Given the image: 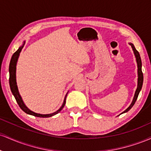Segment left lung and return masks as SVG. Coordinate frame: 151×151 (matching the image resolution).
I'll return each mask as SVG.
<instances>
[{"label": "left lung", "instance_id": "8db88e82", "mask_svg": "<svg viewBox=\"0 0 151 151\" xmlns=\"http://www.w3.org/2000/svg\"><path fill=\"white\" fill-rule=\"evenodd\" d=\"M129 45L131 46V47H132V50L133 51V53H134L135 58H136V60L137 62V67H138V84H137V89L136 90V91H135V94H134V96H133L132 102H131V104H130L129 106L121 114L126 113V112L129 111L130 109L132 108L133 106L134 105L135 102H136L137 98H138V94H139L140 91H141V90L142 86H143V72H142V69H141L142 62H141V57H140L139 52H138L136 50V48H135L133 44L130 42Z\"/></svg>", "mask_w": 151, "mask_h": 151}]
</instances>
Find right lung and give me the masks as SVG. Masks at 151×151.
<instances>
[{
	"instance_id": "right-lung-1",
	"label": "right lung",
	"mask_w": 151,
	"mask_h": 151,
	"mask_svg": "<svg viewBox=\"0 0 151 151\" xmlns=\"http://www.w3.org/2000/svg\"><path fill=\"white\" fill-rule=\"evenodd\" d=\"M25 41H24L23 43L20 47L18 48V50H17L13 54V56H12L11 60H10V65H9V74H10V77H9V84H10V90H11L12 93H13V96L16 100L17 103L20 106V108L24 112H25L27 114H29V115H32L34 116H37V117H41V118H48V117H51L52 116L55 115V114H58L60 111L62 110V109L64 108L65 106V103H66V97H67V95L68 92L67 93V94L65 95V99H64L63 104L61 106L60 109H58V111H56L55 112L52 114H37L35 113V112L32 111L27 108L26 106V105L25 104L23 101H22V99L20 96V93H19L18 91V86H17V82H16V65H17V62H18V60L19 56H20V53L21 52V50L22 48H23L24 45H25Z\"/></svg>"
}]
</instances>
